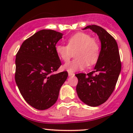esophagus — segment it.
<instances>
[{
	"instance_id": "esophagus-1",
	"label": "esophagus",
	"mask_w": 133,
	"mask_h": 133,
	"mask_svg": "<svg viewBox=\"0 0 133 133\" xmlns=\"http://www.w3.org/2000/svg\"><path fill=\"white\" fill-rule=\"evenodd\" d=\"M68 75H69V76H75V74L73 73H71V72H69L68 73Z\"/></svg>"
}]
</instances>
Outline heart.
<instances>
[{
  "label": "heart",
  "mask_w": 133,
  "mask_h": 133,
  "mask_svg": "<svg viewBox=\"0 0 133 133\" xmlns=\"http://www.w3.org/2000/svg\"><path fill=\"white\" fill-rule=\"evenodd\" d=\"M76 58L63 65L68 72L82 70L87 65L91 66L96 63L100 55V46L95 38L88 33L78 32L67 40V45H57L55 52L60 60L67 62L73 53Z\"/></svg>",
  "instance_id": "heart-1"
}]
</instances>
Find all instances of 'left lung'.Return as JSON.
Segmentation results:
<instances>
[{
  "label": "left lung",
  "mask_w": 133,
  "mask_h": 133,
  "mask_svg": "<svg viewBox=\"0 0 133 133\" xmlns=\"http://www.w3.org/2000/svg\"><path fill=\"white\" fill-rule=\"evenodd\" d=\"M97 34L101 50L94 70L88 74H76L78 82L76 92L79 98L89 106L96 107L108 100L113 92L121 71V62L117 43L104 28L96 25H88Z\"/></svg>",
  "instance_id": "1"
}]
</instances>
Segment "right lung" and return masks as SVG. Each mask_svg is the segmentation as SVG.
Here are the masks:
<instances>
[{
	"label": "right lung",
	"mask_w": 133,
	"mask_h": 133,
	"mask_svg": "<svg viewBox=\"0 0 133 133\" xmlns=\"http://www.w3.org/2000/svg\"><path fill=\"white\" fill-rule=\"evenodd\" d=\"M63 34L42 29L22 43L15 59L16 84L28 104L38 110L54 105L68 73L53 74L61 65L55 52Z\"/></svg>",
	"instance_id": "obj_1"
}]
</instances>
